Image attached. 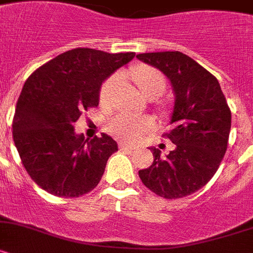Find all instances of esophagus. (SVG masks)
Here are the masks:
<instances>
[{
  "instance_id": "1",
  "label": "esophagus",
  "mask_w": 253,
  "mask_h": 253,
  "mask_svg": "<svg viewBox=\"0 0 253 253\" xmlns=\"http://www.w3.org/2000/svg\"><path fill=\"white\" fill-rule=\"evenodd\" d=\"M120 148L121 149H128V150H133L135 149V145L128 144L126 141H120Z\"/></svg>"
}]
</instances>
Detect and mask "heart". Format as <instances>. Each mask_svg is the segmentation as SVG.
<instances>
[{
  "mask_svg": "<svg viewBox=\"0 0 253 253\" xmlns=\"http://www.w3.org/2000/svg\"><path fill=\"white\" fill-rule=\"evenodd\" d=\"M132 78L139 89L146 96H159L167 86L164 75L159 70L151 66L142 65L132 71ZM121 80L120 74L109 76L99 89V100L103 105H111L113 102L114 91ZM107 129L121 139L136 141L144 137V135L155 127V121L149 116H136V114L120 112L112 116L105 125Z\"/></svg>",
  "mask_w": 253,
  "mask_h": 253,
  "instance_id": "obj_1",
  "label": "heart"
}]
</instances>
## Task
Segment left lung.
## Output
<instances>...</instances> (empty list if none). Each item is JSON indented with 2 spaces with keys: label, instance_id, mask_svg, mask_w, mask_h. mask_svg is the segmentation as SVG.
Wrapping results in <instances>:
<instances>
[{
  "label": "left lung",
  "instance_id": "8db88e82",
  "mask_svg": "<svg viewBox=\"0 0 253 253\" xmlns=\"http://www.w3.org/2000/svg\"><path fill=\"white\" fill-rule=\"evenodd\" d=\"M159 69L175 94L172 128L164 137L174 149L163 157L151 148L154 162L139 170L142 183L164 199H181L204 187L216 173L228 148L232 113L219 81L178 50L137 54Z\"/></svg>",
  "mask_w": 253,
  "mask_h": 253
}]
</instances>
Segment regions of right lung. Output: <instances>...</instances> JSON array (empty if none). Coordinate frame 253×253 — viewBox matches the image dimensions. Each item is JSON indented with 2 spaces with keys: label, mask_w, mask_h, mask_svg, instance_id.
<instances>
[{
  "label": "right lung",
  "mask_w": 253,
  "mask_h": 253,
  "mask_svg": "<svg viewBox=\"0 0 253 253\" xmlns=\"http://www.w3.org/2000/svg\"><path fill=\"white\" fill-rule=\"evenodd\" d=\"M135 57L75 48L30 75L19 96L12 137L30 178L50 195L74 199L93 191L117 142L76 135L75 122L99 104L103 81Z\"/></svg>",
  "instance_id": "right-lung-1"
}]
</instances>
